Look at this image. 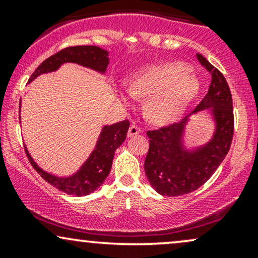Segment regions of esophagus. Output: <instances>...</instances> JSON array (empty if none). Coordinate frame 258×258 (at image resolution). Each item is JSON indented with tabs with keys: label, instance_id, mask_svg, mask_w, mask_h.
Wrapping results in <instances>:
<instances>
[{
	"label": "esophagus",
	"instance_id": "1",
	"mask_svg": "<svg viewBox=\"0 0 258 258\" xmlns=\"http://www.w3.org/2000/svg\"><path fill=\"white\" fill-rule=\"evenodd\" d=\"M139 133H141V128L136 125H131L128 128V132H127V137H130V138L135 137V136L139 135Z\"/></svg>",
	"mask_w": 258,
	"mask_h": 258
}]
</instances>
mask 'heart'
Wrapping results in <instances>:
<instances>
[{"label": "heart", "mask_w": 258, "mask_h": 258, "mask_svg": "<svg viewBox=\"0 0 258 258\" xmlns=\"http://www.w3.org/2000/svg\"><path fill=\"white\" fill-rule=\"evenodd\" d=\"M199 91V79L188 67L167 63L153 65L136 74L121 97L125 102L149 97L147 116L156 123H170L180 116Z\"/></svg>", "instance_id": "obj_1"}]
</instances>
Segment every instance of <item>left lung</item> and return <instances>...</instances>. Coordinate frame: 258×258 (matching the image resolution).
Segmentation results:
<instances>
[{"mask_svg": "<svg viewBox=\"0 0 258 258\" xmlns=\"http://www.w3.org/2000/svg\"><path fill=\"white\" fill-rule=\"evenodd\" d=\"M211 73L209 92L191 114L179 122L148 131L149 152L144 171L150 185L159 194L178 197L197 190L220 166L229 152L234 132L232 93L220 70L197 54ZM203 112L213 121L214 132L206 144L186 147V125L191 114Z\"/></svg>", "mask_w": 258, "mask_h": 258, "instance_id": "8db88e82", "label": "left lung"}]
</instances>
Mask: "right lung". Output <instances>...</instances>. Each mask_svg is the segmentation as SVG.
<instances>
[{
    "label": "right lung",
    "mask_w": 258,
    "mask_h": 258,
    "mask_svg": "<svg viewBox=\"0 0 258 258\" xmlns=\"http://www.w3.org/2000/svg\"><path fill=\"white\" fill-rule=\"evenodd\" d=\"M65 63L79 64L81 67L104 75L106 68L109 65V52L97 46L68 47L63 51L58 52L57 54L47 58L43 63L38 65L37 69L29 79V84L42 74L57 72L59 68ZM20 106H22V103H20L19 109ZM128 127V120L103 126L98 139H97L96 146H94L90 156L86 159V161L80 166L79 170L70 176L60 177L57 174L47 172L35 162V160L29 153L28 148L25 149V152L32 167L37 171L38 174L46 182L69 195L85 197V195L93 193L96 189H98L108 177L109 172H110L115 150L126 139Z\"/></svg>",
    "instance_id": "add662e5"
}]
</instances>
